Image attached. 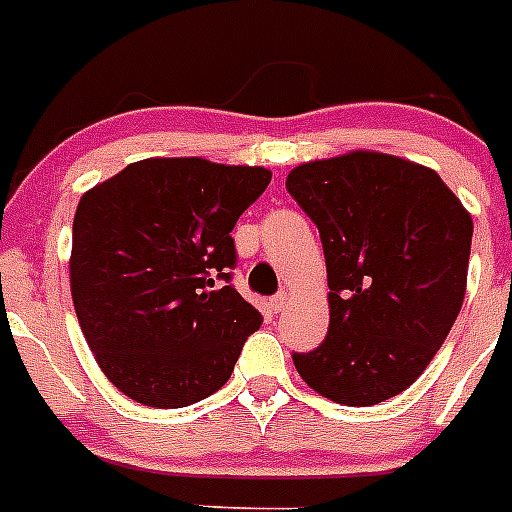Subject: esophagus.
<instances>
[{"label": "esophagus", "instance_id": "obj_1", "mask_svg": "<svg viewBox=\"0 0 512 512\" xmlns=\"http://www.w3.org/2000/svg\"><path fill=\"white\" fill-rule=\"evenodd\" d=\"M287 300H289L287 292H279V295L271 297V307H274V312H282L284 307H287Z\"/></svg>", "mask_w": 512, "mask_h": 512}]
</instances>
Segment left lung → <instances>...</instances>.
Listing matches in <instances>:
<instances>
[{
  "label": "left lung",
  "instance_id": "1",
  "mask_svg": "<svg viewBox=\"0 0 512 512\" xmlns=\"http://www.w3.org/2000/svg\"><path fill=\"white\" fill-rule=\"evenodd\" d=\"M287 192L318 225L330 287L328 336L292 354L297 372L351 408L400 395L459 315L472 215L436 171L377 151L295 166Z\"/></svg>",
  "mask_w": 512,
  "mask_h": 512
}]
</instances>
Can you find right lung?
<instances>
[{
  "label": "right lung",
  "instance_id": "right-lung-1",
  "mask_svg": "<svg viewBox=\"0 0 512 512\" xmlns=\"http://www.w3.org/2000/svg\"><path fill=\"white\" fill-rule=\"evenodd\" d=\"M264 166L143 158L74 215L71 297L104 377L148 408L217 392L261 312L230 287V230L269 187Z\"/></svg>",
  "mask_w": 512,
  "mask_h": 512
}]
</instances>
